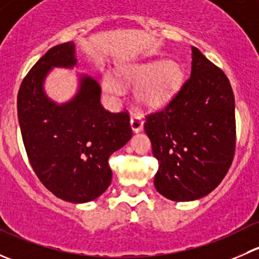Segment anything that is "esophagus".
Masks as SVG:
<instances>
[{
  "label": "esophagus",
  "mask_w": 259,
  "mask_h": 259,
  "mask_svg": "<svg viewBox=\"0 0 259 259\" xmlns=\"http://www.w3.org/2000/svg\"><path fill=\"white\" fill-rule=\"evenodd\" d=\"M130 126L134 133H140L144 127V124L142 121V117L138 116V115H133L132 119H130Z\"/></svg>",
  "instance_id": "1"
}]
</instances>
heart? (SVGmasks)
I'll return each instance as SVG.
<instances>
[{"label":"heart","mask_w":259,"mask_h":259,"mask_svg":"<svg viewBox=\"0 0 259 259\" xmlns=\"http://www.w3.org/2000/svg\"><path fill=\"white\" fill-rule=\"evenodd\" d=\"M184 82V70L176 60L127 64L116 70V77L105 74L101 79V88L111 101L122 95V86H134L135 100L150 110L163 109L178 95Z\"/></svg>","instance_id":"heart-1"}]
</instances>
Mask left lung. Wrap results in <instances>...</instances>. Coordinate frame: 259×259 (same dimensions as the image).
<instances>
[{
	"instance_id": "left-lung-1",
	"label": "left lung",
	"mask_w": 259,
	"mask_h": 259,
	"mask_svg": "<svg viewBox=\"0 0 259 259\" xmlns=\"http://www.w3.org/2000/svg\"><path fill=\"white\" fill-rule=\"evenodd\" d=\"M234 108L228 77L193 46L190 77L144 125L159 163L154 185L161 195L190 202L221 184L236 150Z\"/></svg>"
}]
</instances>
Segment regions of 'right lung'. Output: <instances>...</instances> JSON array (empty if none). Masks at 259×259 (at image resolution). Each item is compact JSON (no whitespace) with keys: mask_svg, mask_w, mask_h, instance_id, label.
Wrapping results in <instances>:
<instances>
[{"mask_svg":"<svg viewBox=\"0 0 259 259\" xmlns=\"http://www.w3.org/2000/svg\"><path fill=\"white\" fill-rule=\"evenodd\" d=\"M76 65L74 42L50 49L21 83L17 115L28 160L41 183L60 199L86 203L109 188V156L129 142L133 132L129 115L101 106L100 85L89 75H79L76 94L66 103L46 95L50 71Z\"/></svg>","mask_w":259,"mask_h":259,"instance_id":"right-lung-1","label":"right lung"}]
</instances>
